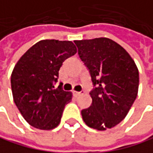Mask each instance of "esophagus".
Listing matches in <instances>:
<instances>
[{"label":"esophagus","mask_w":153,"mask_h":153,"mask_svg":"<svg viewBox=\"0 0 153 153\" xmlns=\"http://www.w3.org/2000/svg\"><path fill=\"white\" fill-rule=\"evenodd\" d=\"M73 94L75 97H79L81 95H83L84 94V91H73Z\"/></svg>","instance_id":"34e87169"}]
</instances>
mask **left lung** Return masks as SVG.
Instances as JSON below:
<instances>
[{"label": "left lung", "instance_id": "8db88e82", "mask_svg": "<svg viewBox=\"0 0 153 153\" xmlns=\"http://www.w3.org/2000/svg\"><path fill=\"white\" fill-rule=\"evenodd\" d=\"M74 43L96 86L90 93L91 106L82 110V119L99 131L112 128L126 117L137 97L138 68L126 50L112 39L99 37Z\"/></svg>", "mask_w": 153, "mask_h": 153}]
</instances>
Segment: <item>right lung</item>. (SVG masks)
Returning <instances> with one entry per match:
<instances>
[{
	"label": "right lung",
	"mask_w": 153,
	"mask_h": 153,
	"mask_svg": "<svg viewBox=\"0 0 153 153\" xmlns=\"http://www.w3.org/2000/svg\"><path fill=\"white\" fill-rule=\"evenodd\" d=\"M76 52L71 41L45 39L32 45L15 64L10 78L13 100L33 127L52 130L60 124L72 93L54 89L53 82L64 60Z\"/></svg>",
	"instance_id": "1"
}]
</instances>
